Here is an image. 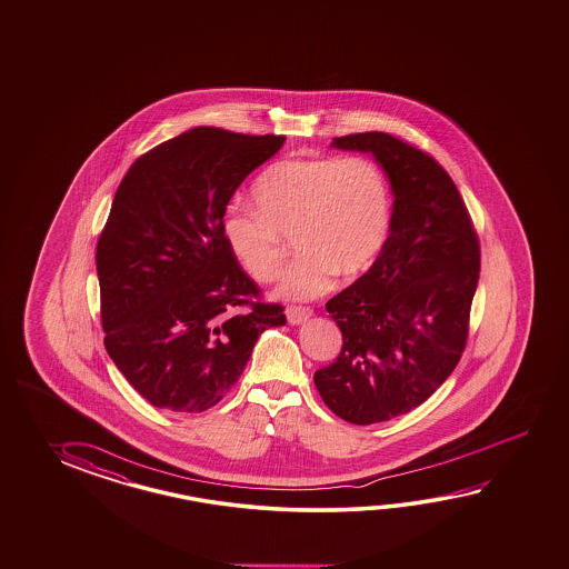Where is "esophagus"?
Returning <instances> with one entry per match:
<instances>
[{
  "instance_id": "34e87169",
  "label": "esophagus",
  "mask_w": 569,
  "mask_h": 569,
  "mask_svg": "<svg viewBox=\"0 0 569 569\" xmlns=\"http://www.w3.org/2000/svg\"><path fill=\"white\" fill-rule=\"evenodd\" d=\"M311 315V307H301V305L297 307V305H290L289 309H287V319H289L290 325H301L302 321H307Z\"/></svg>"
}]
</instances>
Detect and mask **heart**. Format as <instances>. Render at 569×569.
<instances>
[{
	"mask_svg": "<svg viewBox=\"0 0 569 569\" xmlns=\"http://www.w3.org/2000/svg\"><path fill=\"white\" fill-rule=\"evenodd\" d=\"M250 193L257 210L228 208L223 242L246 274L272 282L292 238L299 258L280 280L284 299L319 297L335 274L356 279L390 234V183L369 157H287L268 166Z\"/></svg>",
	"mask_w": 569,
	"mask_h": 569,
	"instance_id": "b5f03b06",
	"label": "heart"
}]
</instances>
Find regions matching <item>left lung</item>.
Wrapping results in <instances>:
<instances>
[{"instance_id": "8db88e82", "label": "left lung", "mask_w": 569, "mask_h": 569, "mask_svg": "<svg viewBox=\"0 0 569 569\" xmlns=\"http://www.w3.org/2000/svg\"><path fill=\"white\" fill-rule=\"evenodd\" d=\"M331 147L371 153L393 191L376 262L325 305L343 346L315 371L327 408L368 426L418 408L457 368L479 284V236L455 181L422 149L381 131L335 137Z\"/></svg>"}]
</instances>
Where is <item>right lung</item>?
Returning a JSON list of instances; mask_svg holds the SVG:
<instances>
[{
  "mask_svg": "<svg viewBox=\"0 0 569 569\" xmlns=\"http://www.w3.org/2000/svg\"><path fill=\"white\" fill-rule=\"evenodd\" d=\"M282 134L198 127L139 157L97 244L104 347L151 406L210 410L260 333L287 323L223 242L226 206Z\"/></svg>",
  "mask_w": 569,
  "mask_h": 569,
  "instance_id": "right-lung-1",
  "label": "right lung"
}]
</instances>
